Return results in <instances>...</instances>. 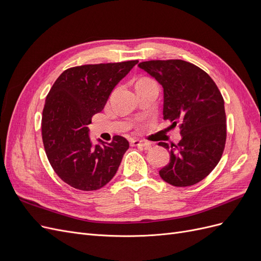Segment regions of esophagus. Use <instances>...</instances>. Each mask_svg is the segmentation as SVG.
Wrapping results in <instances>:
<instances>
[{
  "label": "esophagus",
  "mask_w": 261,
  "mask_h": 261,
  "mask_svg": "<svg viewBox=\"0 0 261 261\" xmlns=\"http://www.w3.org/2000/svg\"><path fill=\"white\" fill-rule=\"evenodd\" d=\"M130 144L133 146H138V147L145 148V149H149L150 147H151V143H149V141L144 140V139H133L130 141Z\"/></svg>",
  "instance_id": "34e87169"
}]
</instances>
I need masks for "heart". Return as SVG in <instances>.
Instances as JSON below:
<instances>
[{"instance_id":"heart-1","label":"heart","mask_w":261,"mask_h":261,"mask_svg":"<svg viewBox=\"0 0 261 261\" xmlns=\"http://www.w3.org/2000/svg\"><path fill=\"white\" fill-rule=\"evenodd\" d=\"M153 82L151 80H149V78H141V80H139L136 84V87H139V86H145V85H149V84H152Z\"/></svg>"}]
</instances>
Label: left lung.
Returning a JSON list of instances; mask_svg holds the SVG:
<instances>
[{"mask_svg":"<svg viewBox=\"0 0 261 261\" xmlns=\"http://www.w3.org/2000/svg\"><path fill=\"white\" fill-rule=\"evenodd\" d=\"M163 87V118L179 124L177 145L159 143L170 152V163L159 171L167 183L192 186L217 167L226 140L224 100L212 78L181 60L147 61L138 64Z\"/></svg>","mask_w":261,"mask_h":261,"instance_id":"left-lung-1","label":"left lung"}]
</instances>
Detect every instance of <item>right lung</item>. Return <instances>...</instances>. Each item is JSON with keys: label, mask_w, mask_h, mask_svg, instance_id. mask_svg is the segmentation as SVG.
I'll return each instance as SVG.
<instances>
[{"label": "right lung", "mask_w": 261, "mask_h": 261, "mask_svg": "<svg viewBox=\"0 0 261 261\" xmlns=\"http://www.w3.org/2000/svg\"><path fill=\"white\" fill-rule=\"evenodd\" d=\"M137 63L70 67L53 84L42 112V140L51 167L66 184L81 191H97L115 175L128 141L114 136L112 143L98 139L93 145L88 125Z\"/></svg>", "instance_id": "right-lung-1"}]
</instances>
